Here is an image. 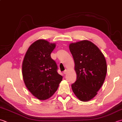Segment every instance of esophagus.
I'll list each match as a JSON object with an SVG mask.
<instances>
[{
  "label": "esophagus",
  "instance_id": "esophagus-1",
  "mask_svg": "<svg viewBox=\"0 0 122 122\" xmlns=\"http://www.w3.org/2000/svg\"><path fill=\"white\" fill-rule=\"evenodd\" d=\"M63 74H64V75H66V73H67V70H64V71H63Z\"/></svg>",
  "mask_w": 122,
  "mask_h": 122
}]
</instances>
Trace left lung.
I'll list each match as a JSON object with an SVG mask.
<instances>
[{"label":"left lung","mask_w":122,"mask_h":122,"mask_svg":"<svg viewBox=\"0 0 122 122\" xmlns=\"http://www.w3.org/2000/svg\"><path fill=\"white\" fill-rule=\"evenodd\" d=\"M77 73V80L71 85L79 99L87 102L97 94L105 79L107 64L98 47L87 40L69 45Z\"/></svg>","instance_id":"8db88e82"}]
</instances>
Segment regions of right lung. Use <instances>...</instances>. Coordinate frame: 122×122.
Here are the masks:
<instances>
[{"label": "right lung", "instance_id": "add662e5", "mask_svg": "<svg viewBox=\"0 0 122 122\" xmlns=\"http://www.w3.org/2000/svg\"><path fill=\"white\" fill-rule=\"evenodd\" d=\"M56 45L46 40H37L28 49L23 62L24 81L28 90L40 100L51 97L62 80L51 57Z\"/></svg>", "mask_w": 122, "mask_h": 122}]
</instances>
